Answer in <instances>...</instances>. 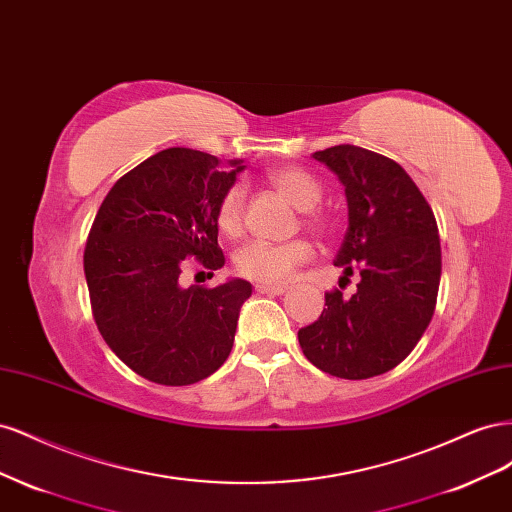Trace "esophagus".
<instances>
[{"label":"esophagus","instance_id":"esophagus-1","mask_svg":"<svg viewBox=\"0 0 512 512\" xmlns=\"http://www.w3.org/2000/svg\"><path fill=\"white\" fill-rule=\"evenodd\" d=\"M258 294H284L286 286H275V284H256L254 286Z\"/></svg>","mask_w":512,"mask_h":512}]
</instances>
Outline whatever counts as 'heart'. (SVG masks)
I'll list each match as a JSON object with an SVG mask.
<instances>
[{
    "label": "heart",
    "mask_w": 512,
    "mask_h": 512,
    "mask_svg": "<svg viewBox=\"0 0 512 512\" xmlns=\"http://www.w3.org/2000/svg\"><path fill=\"white\" fill-rule=\"evenodd\" d=\"M269 181L275 185L288 203L297 209L305 211V222L312 226H322V213L314 207L322 198L320 181L297 166L275 168L269 173ZM243 205H245V190L241 183H232L230 188L218 200L215 209V222L218 228L228 237H237L243 226ZM312 258V245L303 239H294L286 243H269V241H247L239 247L235 254V269L239 275L254 280L260 284H282L292 275L299 265Z\"/></svg>",
    "instance_id": "b5f03b06"
}]
</instances>
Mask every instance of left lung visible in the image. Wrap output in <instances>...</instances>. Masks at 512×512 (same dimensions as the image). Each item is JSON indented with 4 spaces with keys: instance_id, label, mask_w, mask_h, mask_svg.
Returning <instances> with one entry per match:
<instances>
[{
    "instance_id": "obj_1",
    "label": "left lung",
    "mask_w": 512,
    "mask_h": 512,
    "mask_svg": "<svg viewBox=\"0 0 512 512\" xmlns=\"http://www.w3.org/2000/svg\"><path fill=\"white\" fill-rule=\"evenodd\" d=\"M342 181L348 232L335 256L342 280L359 271L352 297L324 292L316 322L299 329L307 361L346 380L374 378L414 350L436 309L442 252L421 190L395 160L354 145L316 151Z\"/></svg>"
}]
</instances>
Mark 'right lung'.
<instances>
[{"label": "right lung", "mask_w": 512, "mask_h": 512, "mask_svg": "<svg viewBox=\"0 0 512 512\" xmlns=\"http://www.w3.org/2000/svg\"><path fill=\"white\" fill-rule=\"evenodd\" d=\"M243 170L203 151L170 147L132 168L106 194L85 245V277L98 331L138 376L164 386L205 380L235 342L252 284H179L185 258L218 271L215 209Z\"/></svg>", "instance_id": "1"}]
</instances>
